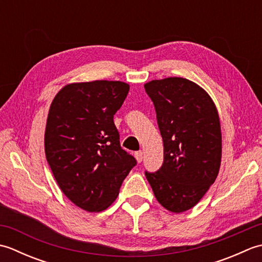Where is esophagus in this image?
I'll return each mask as SVG.
<instances>
[{
	"label": "esophagus",
	"instance_id": "obj_1",
	"mask_svg": "<svg viewBox=\"0 0 262 262\" xmlns=\"http://www.w3.org/2000/svg\"><path fill=\"white\" fill-rule=\"evenodd\" d=\"M134 157H135V159H136V161H137L138 163L142 162V161H143V153L141 151L140 152H135Z\"/></svg>",
	"mask_w": 262,
	"mask_h": 262
}]
</instances>
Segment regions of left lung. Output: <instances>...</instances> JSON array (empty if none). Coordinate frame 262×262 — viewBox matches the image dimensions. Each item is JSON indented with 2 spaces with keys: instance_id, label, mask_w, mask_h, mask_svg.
Returning a JSON list of instances; mask_svg holds the SVG:
<instances>
[{
  "instance_id": "obj_1",
  "label": "left lung",
  "mask_w": 262,
  "mask_h": 262,
  "mask_svg": "<svg viewBox=\"0 0 262 262\" xmlns=\"http://www.w3.org/2000/svg\"><path fill=\"white\" fill-rule=\"evenodd\" d=\"M154 103L163 140L161 168L146 179L158 202L172 213L196 206L219 174L222 133L209 94L183 77H166L144 84Z\"/></svg>"
}]
</instances>
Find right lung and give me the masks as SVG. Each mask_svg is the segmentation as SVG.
<instances>
[{"label":"right lung","instance_id":"1","mask_svg":"<svg viewBox=\"0 0 262 262\" xmlns=\"http://www.w3.org/2000/svg\"><path fill=\"white\" fill-rule=\"evenodd\" d=\"M129 85L92 81L65 85L49 108L45 153L60 190L77 207L101 211L113 204L136 160L121 148L114 115Z\"/></svg>","mask_w":262,"mask_h":262}]
</instances>
